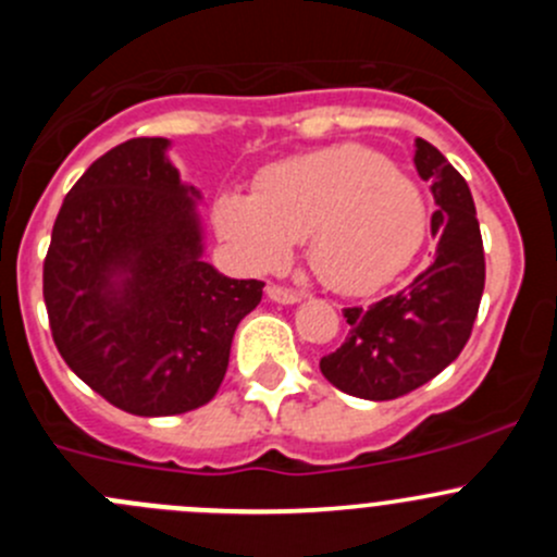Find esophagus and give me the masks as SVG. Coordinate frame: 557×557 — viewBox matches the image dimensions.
Returning <instances> with one entry per match:
<instances>
[{
  "label": "esophagus",
  "instance_id": "34e87169",
  "mask_svg": "<svg viewBox=\"0 0 557 557\" xmlns=\"http://www.w3.org/2000/svg\"><path fill=\"white\" fill-rule=\"evenodd\" d=\"M267 296L277 305H296L301 299L299 290L294 288H285V285H267Z\"/></svg>",
  "mask_w": 557,
  "mask_h": 557
}]
</instances>
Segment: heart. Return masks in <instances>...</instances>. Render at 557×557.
I'll return each mask as SVG.
<instances>
[{
    "label": "heart",
    "mask_w": 557,
    "mask_h": 557,
    "mask_svg": "<svg viewBox=\"0 0 557 557\" xmlns=\"http://www.w3.org/2000/svg\"><path fill=\"white\" fill-rule=\"evenodd\" d=\"M218 234L250 272H277L307 239L312 272L342 294L391 283L420 250L425 210L412 180L361 145L269 166L256 194L215 201Z\"/></svg>",
    "instance_id": "b5f03b06"
}]
</instances>
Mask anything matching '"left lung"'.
Wrapping results in <instances>:
<instances>
[{"label": "left lung", "instance_id": "1", "mask_svg": "<svg viewBox=\"0 0 557 557\" xmlns=\"http://www.w3.org/2000/svg\"><path fill=\"white\" fill-rule=\"evenodd\" d=\"M414 166L431 183L436 252L429 269L372 307H347V339L320 358L331 385L369 401H391L434 380L460 356L485 288V250L474 199L450 161L414 139Z\"/></svg>", "mask_w": 557, "mask_h": 557}]
</instances>
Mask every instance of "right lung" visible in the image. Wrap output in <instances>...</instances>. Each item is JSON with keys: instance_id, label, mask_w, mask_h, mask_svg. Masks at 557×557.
Returning a JSON list of instances; mask_svg holds the SVG:
<instances>
[{"instance_id": "add662e5", "label": "right lung", "mask_w": 557, "mask_h": 557, "mask_svg": "<svg viewBox=\"0 0 557 557\" xmlns=\"http://www.w3.org/2000/svg\"><path fill=\"white\" fill-rule=\"evenodd\" d=\"M166 148L137 137L94 161L61 205L42 267L66 367L139 418L205 407L263 294L261 280H232L201 258L199 190L180 183Z\"/></svg>"}]
</instances>
